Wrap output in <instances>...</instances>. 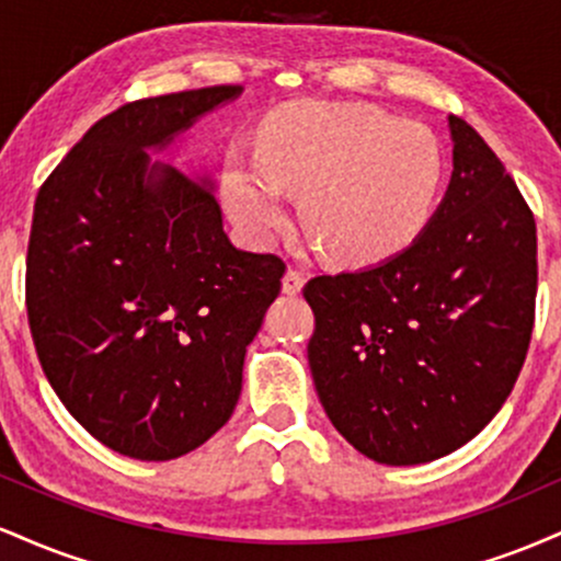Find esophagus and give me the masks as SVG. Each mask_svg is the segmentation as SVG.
Here are the masks:
<instances>
[{
    "instance_id": "34e87169",
    "label": "esophagus",
    "mask_w": 561,
    "mask_h": 561,
    "mask_svg": "<svg viewBox=\"0 0 561 561\" xmlns=\"http://www.w3.org/2000/svg\"><path fill=\"white\" fill-rule=\"evenodd\" d=\"M302 282H306V276L298 268H287L285 279H282V293L285 295H298L302 289Z\"/></svg>"
}]
</instances>
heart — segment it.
<instances>
[{
	"label": "heart",
	"instance_id": "1",
	"mask_svg": "<svg viewBox=\"0 0 561 561\" xmlns=\"http://www.w3.org/2000/svg\"><path fill=\"white\" fill-rule=\"evenodd\" d=\"M446 158L416 121L358 102H298L259 134V160L231 156L224 195L234 221L266 240L300 192V227L330 261L364 266L420 237L440 195Z\"/></svg>",
	"mask_w": 561,
	"mask_h": 561
}]
</instances>
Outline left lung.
Returning <instances> with one entry per match:
<instances>
[{
    "instance_id": "obj_1",
    "label": "left lung",
    "mask_w": 561,
    "mask_h": 561,
    "mask_svg": "<svg viewBox=\"0 0 561 561\" xmlns=\"http://www.w3.org/2000/svg\"><path fill=\"white\" fill-rule=\"evenodd\" d=\"M448 126L454 173L414 244L302 287L319 401L353 448L390 467L472 440L517 382L536 321L533 210L485 139L459 115Z\"/></svg>"
}]
</instances>
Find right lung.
<instances>
[{"mask_svg": "<svg viewBox=\"0 0 561 561\" xmlns=\"http://www.w3.org/2000/svg\"><path fill=\"white\" fill-rule=\"evenodd\" d=\"M242 87L121 105L42 184L25 259L38 364L102 446L169 461L229 422L285 261L237 250L210 182L152 163Z\"/></svg>", "mask_w": 561, "mask_h": 561, "instance_id": "right-lung-1", "label": "right lung"}]
</instances>
